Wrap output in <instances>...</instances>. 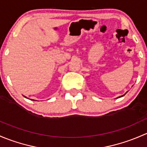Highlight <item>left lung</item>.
Returning <instances> with one entry per match:
<instances>
[{"instance_id":"obj_1","label":"left lung","mask_w":147,"mask_h":147,"mask_svg":"<svg viewBox=\"0 0 147 147\" xmlns=\"http://www.w3.org/2000/svg\"><path fill=\"white\" fill-rule=\"evenodd\" d=\"M123 96H124V95H123ZM119 96V97H118V98H120V97H122V96Z\"/></svg>"}]
</instances>
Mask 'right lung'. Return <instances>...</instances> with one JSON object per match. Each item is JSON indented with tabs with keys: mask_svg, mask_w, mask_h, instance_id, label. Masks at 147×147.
Here are the masks:
<instances>
[{
	"mask_svg": "<svg viewBox=\"0 0 147 147\" xmlns=\"http://www.w3.org/2000/svg\"><path fill=\"white\" fill-rule=\"evenodd\" d=\"M25 98H26V97H25Z\"/></svg>",
	"mask_w": 147,
	"mask_h": 147,
	"instance_id": "1",
	"label": "right lung"
}]
</instances>
